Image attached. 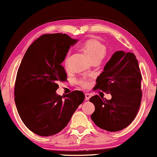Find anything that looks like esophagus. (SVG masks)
<instances>
[{
	"mask_svg": "<svg viewBox=\"0 0 157 157\" xmlns=\"http://www.w3.org/2000/svg\"><path fill=\"white\" fill-rule=\"evenodd\" d=\"M91 97V95L90 93H85V101H88Z\"/></svg>",
	"mask_w": 157,
	"mask_h": 157,
	"instance_id": "esophagus-1",
	"label": "esophagus"
}]
</instances>
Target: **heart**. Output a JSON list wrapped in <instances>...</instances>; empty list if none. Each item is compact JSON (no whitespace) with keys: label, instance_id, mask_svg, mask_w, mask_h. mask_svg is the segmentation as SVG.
Here are the masks:
<instances>
[{"label":"heart","instance_id":"heart-1","mask_svg":"<svg viewBox=\"0 0 157 157\" xmlns=\"http://www.w3.org/2000/svg\"><path fill=\"white\" fill-rule=\"evenodd\" d=\"M81 48L91 62L95 61H101L106 54V46L96 39H89L85 41L81 45ZM69 61V55L67 54L64 60V65L66 67H68ZM78 84L84 88L89 86V82L86 80H80L78 81Z\"/></svg>","mask_w":157,"mask_h":157}]
</instances>
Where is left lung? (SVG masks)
Wrapping results in <instances>:
<instances>
[{
	"instance_id": "obj_1",
	"label": "left lung",
	"mask_w": 157,
	"mask_h": 157,
	"mask_svg": "<svg viewBox=\"0 0 157 157\" xmlns=\"http://www.w3.org/2000/svg\"><path fill=\"white\" fill-rule=\"evenodd\" d=\"M142 76L134 53L116 51L97 77L94 90L110 93V100L91 97L95 106L91 114L93 122L109 132L125 128L136 118L142 98Z\"/></svg>"
}]
</instances>
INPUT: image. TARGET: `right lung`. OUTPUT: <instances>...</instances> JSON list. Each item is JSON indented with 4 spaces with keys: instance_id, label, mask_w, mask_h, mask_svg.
I'll use <instances>...</instances> for the list:
<instances>
[{
    "instance_id": "right-lung-1",
    "label": "right lung",
    "mask_w": 157,
    "mask_h": 157,
    "mask_svg": "<svg viewBox=\"0 0 157 157\" xmlns=\"http://www.w3.org/2000/svg\"><path fill=\"white\" fill-rule=\"evenodd\" d=\"M77 40L67 34H45L29 45L18 69L14 100L26 127L40 136L58 133L68 124L85 94L75 90L64 96L56 91L67 80L64 61Z\"/></svg>"
}]
</instances>
